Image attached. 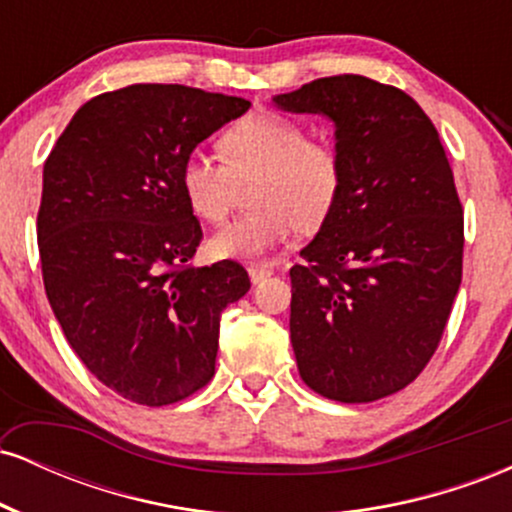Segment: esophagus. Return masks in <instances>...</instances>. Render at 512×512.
I'll list each match as a JSON object with an SVG mask.
<instances>
[{
  "mask_svg": "<svg viewBox=\"0 0 512 512\" xmlns=\"http://www.w3.org/2000/svg\"><path fill=\"white\" fill-rule=\"evenodd\" d=\"M248 274H250L252 284H260V281L267 279V276H272V269H269V267H260V264H250Z\"/></svg>",
  "mask_w": 512,
  "mask_h": 512,
  "instance_id": "obj_1",
  "label": "esophagus"
}]
</instances>
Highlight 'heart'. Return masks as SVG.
<instances>
[{
	"label": "heart",
	"instance_id": "1",
	"mask_svg": "<svg viewBox=\"0 0 512 512\" xmlns=\"http://www.w3.org/2000/svg\"><path fill=\"white\" fill-rule=\"evenodd\" d=\"M221 158L192 151L180 166V190L202 221L221 223L236 195V178L257 173L250 202L211 238L223 260L262 262L296 236L315 228L337 207L344 185L342 158L330 144L313 142L301 122L274 110H255L233 122L219 139Z\"/></svg>",
	"mask_w": 512,
	"mask_h": 512
}]
</instances>
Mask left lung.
<instances>
[{"instance_id":"obj_1","label":"left lung","mask_w":512,"mask_h":512,"mask_svg":"<svg viewBox=\"0 0 512 512\" xmlns=\"http://www.w3.org/2000/svg\"><path fill=\"white\" fill-rule=\"evenodd\" d=\"M325 115L344 185L291 269L303 383L358 404L407 387L438 349L462 281L464 221L443 144L414 98L358 74L272 98Z\"/></svg>"}]
</instances>
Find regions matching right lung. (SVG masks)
Instances as JSON below:
<instances>
[{
  "mask_svg": "<svg viewBox=\"0 0 512 512\" xmlns=\"http://www.w3.org/2000/svg\"><path fill=\"white\" fill-rule=\"evenodd\" d=\"M250 101L134 84L76 110L43 168L38 250L48 301L98 380L146 407L214 375L226 305L250 291L233 260L192 267L202 226L180 166Z\"/></svg>",
  "mask_w": 512,
  "mask_h": 512,
  "instance_id": "1",
  "label": "right lung"
}]
</instances>
